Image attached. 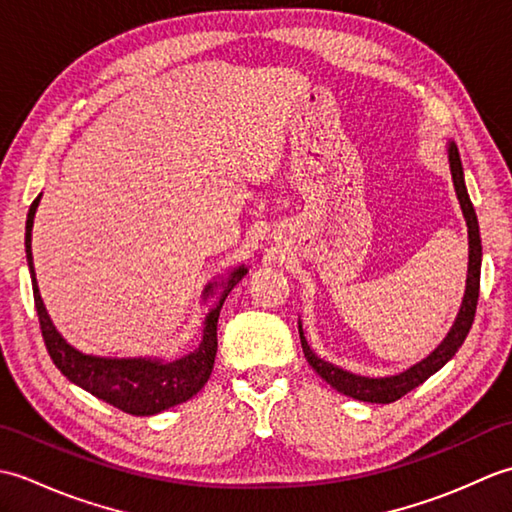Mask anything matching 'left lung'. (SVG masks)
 Returning a JSON list of instances; mask_svg holds the SVG:
<instances>
[{"label": "left lung", "mask_w": 512, "mask_h": 512, "mask_svg": "<svg viewBox=\"0 0 512 512\" xmlns=\"http://www.w3.org/2000/svg\"><path fill=\"white\" fill-rule=\"evenodd\" d=\"M447 158H449V169L453 178L455 195L460 200V209L466 220V228H469V270H466V290L460 303L458 317H455L449 334L444 336L442 343L433 350L429 356H424L422 361L411 365L409 369L394 376H361L354 372H347V369L334 365L325 358L314 354L312 347L308 345L306 334H303V325L299 321V336H301V347L303 354H306L308 363L312 365L314 372H317L325 383L332 385L336 391L350 396L354 400L363 402H378V405H387V402H394L402 398L407 391L416 389L422 385L424 380L438 372L440 367L447 365L455 352L460 350L466 334H469L473 319H475V308H477V297H480V273H482V237H480V224H477V215L473 209V202L469 198V191H466L464 182V167L460 160V151L455 143L447 145Z\"/></svg>", "instance_id": "1"}]
</instances>
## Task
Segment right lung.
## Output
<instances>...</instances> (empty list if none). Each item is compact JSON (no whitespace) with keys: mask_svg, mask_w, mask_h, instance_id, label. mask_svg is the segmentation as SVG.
<instances>
[{"mask_svg":"<svg viewBox=\"0 0 512 512\" xmlns=\"http://www.w3.org/2000/svg\"><path fill=\"white\" fill-rule=\"evenodd\" d=\"M41 202V193L30 204L26 220V262L32 279V295L39 314V325L43 341H46L52 363L61 369V374L70 383L90 391L99 400L110 402L112 407L121 409L132 416H154L180 402H187L191 396L206 385L217 354V319L224 301L242 277L248 273V266H235L217 277L202 290V301H211V308L202 321V339L193 352L167 361L162 356H96L76 350L74 345L63 339V334L54 328L50 314L43 306L35 264H32V224Z\"/></svg>","mask_w":512,"mask_h":512,"instance_id":"add662e5","label":"right lung"}]
</instances>
